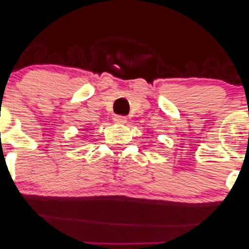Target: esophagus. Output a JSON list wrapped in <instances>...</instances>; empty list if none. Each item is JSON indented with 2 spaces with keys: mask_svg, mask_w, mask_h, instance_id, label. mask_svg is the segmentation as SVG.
<instances>
[{
  "mask_svg": "<svg viewBox=\"0 0 249 249\" xmlns=\"http://www.w3.org/2000/svg\"><path fill=\"white\" fill-rule=\"evenodd\" d=\"M114 123H117V124H125L126 123V118L125 117H122V115H115V117L113 118Z\"/></svg>",
  "mask_w": 249,
  "mask_h": 249,
  "instance_id": "34e87169",
  "label": "esophagus"
}]
</instances>
